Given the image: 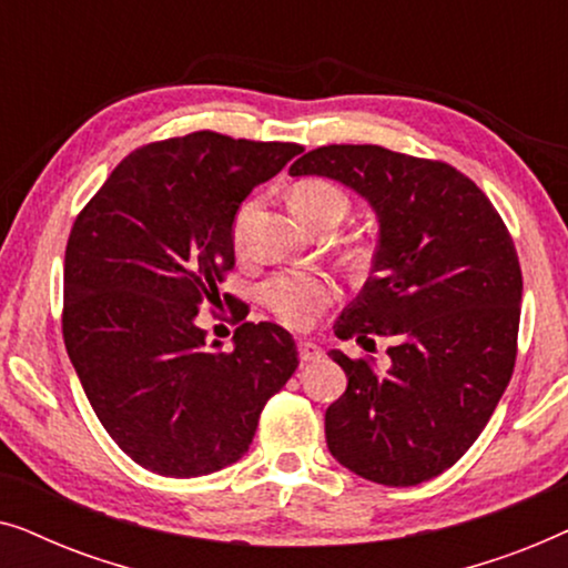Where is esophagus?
Returning <instances> with one entry per match:
<instances>
[{"label":"esophagus","instance_id":"obj_1","mask_svg":"<svg viewBox=\"0 0 568 568\" xmlns=\"http://www.w3.org/2000/svg\"><path fill=\"white\" fill-rule=\"evenodd\" d=\"M297 348H300V359L305 362V364H307V362H321V359H323L321 346L310 344V341H300Z\"/></svg>","mask_w":568,"mask_h":568}]
</instances>
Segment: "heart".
I'll list each match as a JSON object with an SVG mask.
<instances>
[{"instance_id": "b5f03b06", "label": "heart", "mask_w": 568, "mask_h": 568, "mask_svg": "<svg viewBox=\"0 0 568 568\" xmlns=\"http://www.w3.org/2000/svg\"><path fill=\"white\" fill-rule=\"evenodd\" d=\"M292 209L297 212L302 222L310 227H321V224H338L348 214V196L338 189L336 183L321 181H302L290 193ZM255 212V201H245L240 206L232 224V237L240 245L245 237V227ZM338 297V286L323 271H286L276 274L271 282L263 286V302L266 307L290 328L305 331L317 321V315L325 307L333 305Z\"/></svg>"}]
</instances>
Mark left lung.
I'll return each mask as SVG.
<instances>
[{
  "label": "left lung",
  "instance_id": "left-lung-1",
  "mask_svg": "<svg viewBox=\"0 0 568 568\" xmlns=\"http://www.w3.org/2000/svg\"><path fill=\"white\" fill-rule=\"evenodd\" d=\"M292 175H325L379 222L372 274L336 321L372 356H331L346 393L325 410L331 455L383 486L424 484L460 460L491 418L517 359L523 271L507 224L468 175L377 144H328Z\"/></svg>",
  "mask_w": 568,
  "mask_h": 568
}]
</instances>
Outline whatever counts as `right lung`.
<instances>
[{"mask_svg": "<svg viewBox=\"0 0 568 568\" xmlns=\"http://www.w3.org/2000/svg\"><path fill=\"white\" fill-rule=\"evenodd\" d=\"M300 152L216 131L162 139L123 158L77 214L64 255L67 354L100 424L146 470L196 478L237 463L297 369L282 325H237L235 348L220 352L196 315L220 302L235 268L240 204Z\"/></svg>", "mask_w": 568, "mask_h": 568, "instance_id": "obj_1", "label": "right lung"}]
</instances>
